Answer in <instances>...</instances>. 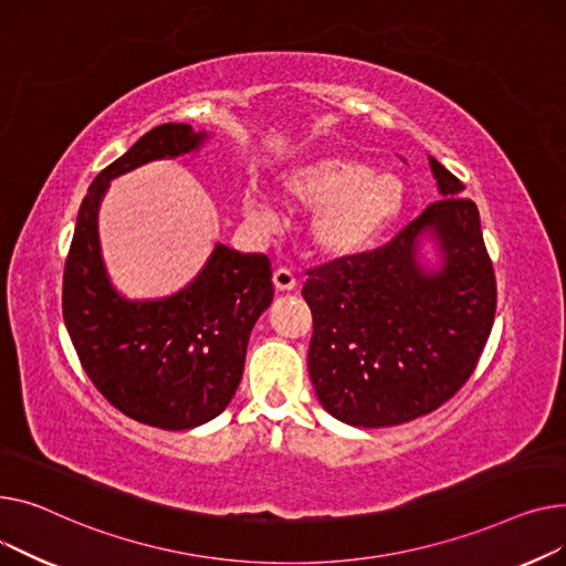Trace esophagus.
<instances>
[{"label":"esophagus","mask_w":566,"mask_h":566,"mask_svg":"<svg viewBox=\"0 0 566 566\" xmlns=\"http://www.w3.org/2000/svg\"><path fill=\"white\" fill-rule=\"evenodd\" d=\"M274 285H276V290H281V292H290V290L296 287V276H294L287 268H279V270L274 272Z\"/></svg>","instance_id":"34e87169"}]
</instances>
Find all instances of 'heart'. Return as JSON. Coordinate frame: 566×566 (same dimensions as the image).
I'll return each mask as SVG.
<instances>
[{
    "label": "heart",
    "instance_id": "1",
    "mask_svg": "<svg viewBox=\"0 0 566 566\" xmlns=\"http://www.w3.org/2000/svg\"><path fill=\"white\" fill-rule=\"evenodd\" d=\"M285 201L313 210L308 235L326 258H354L373 249L405 208V182L395 174L375 171L368 161L322 157L298 166L283 180ZM247 214L264 226L274 217L268 198L244 196Z\"/></svg>",
    "mask_w": 566,
    "mask_h": 566
}]
</instances>
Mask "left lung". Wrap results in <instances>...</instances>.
Instances as JSON below:
<instances>
[{
  "label": "left lung",
  "instance_id": "left-lung-1",
  "mask_svg": "<svg viewBox=\"0 0 566 566\" xmlns=\"http://www.w3.org/2000/svg\"><path fill=\"white\" fill-rule=\"evenodd\" d=\"M429 164L443 198L384 247L306 272L308 375L322 407L354 427L437 411L469 381L491 334L495 274L478 206L443 164ZM424 231L444 253L439 273L417 262Z\"/></svg>",
  "mask_w": 566,
  "mask_h": 566
}]
</instances>
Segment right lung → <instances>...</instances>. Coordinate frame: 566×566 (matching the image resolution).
Segmentation results:
<instances>
[{"instance_id":"add662e5","label":"right lung","mask_w":566,"mask_h":566,"mask_svg":"<svg viewBox=\"0 0 566 566\" xmlns=\"http://www.w3.org/2000/svg\"><path fill=\"white\" fill-rule=\"evenodd\" d=\"M206 132L164 123L97 174L84 196L63 268V322L93 386L132 420L191 429L217 418L235 395L251 328L272 304V262L217 244L206 270L159 302H127L105 274L97 206L109 180L201 146Z\"/></svg>"}]
</instances>
